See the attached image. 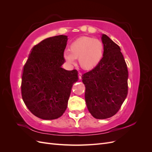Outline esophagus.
Wrapping results in <instances>:
<instances>
[{
    "instance_id": "34e87169",
    "label": "esophagus",
    "mask_w": 152,
    "mask_h": 152,
    "mask_svg": "<svg viewBox=\"0 0 152 152\" xmlns=\"http://www.w3.org/2000/svg\"><path fill=\"white\" fill-rule=\"evenodd\" d=\"M82 74L81 73H79V79H82Z\"/></svg>"
}]
</instances>
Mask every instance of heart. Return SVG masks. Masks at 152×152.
Masks as SVG:
<instances>
[{
  "instance_id": "b5f03b06",
  "label": "heart",
  "mask_w": 152,
  "mask_h": 152,
  "mask_svg": "<svg viewBox=\"0 0 152 152\" xmlns=\"http://www.w3.org/2000/svg\"><path fill=\"white\" fill-rule=\"evenodd\" d=\"M104 54V45L102 40L90 37H82L70 44L68 50L64 53V58L69 64L78 59L80 66L91 70L102 61Z\"/></svg>"
}]
</instances>
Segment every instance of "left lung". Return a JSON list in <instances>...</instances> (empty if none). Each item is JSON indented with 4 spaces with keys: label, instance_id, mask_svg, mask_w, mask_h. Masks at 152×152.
<instances>
[{
    "label": "left lung",
    "instance_id": "1",
    "mask_svg": "<svg viewBox=\"0 0 152 152\" xmlns=\"http://www.w3.org/2000/svg\"><path fill=\"white\" fill-rule=\"evenodd\" d=\"M102 40L104 45L102 61L82 77L87 109L97 119L115 115L128 92L127 66L120 47L105 34Z\"/></svg>",
    "mask_w": 152,
    "mask_h": 152
}]
</instances>
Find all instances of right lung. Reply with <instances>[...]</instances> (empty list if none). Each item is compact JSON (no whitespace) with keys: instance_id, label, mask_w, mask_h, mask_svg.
Here are the masks:
<instances>
[{"instance_id":"obj_1","label":"right lung","mask_w":152,"mask_h":152,"mask_svg":"<svg viewBox=\"0 0 152 152\" xmlns=\"http://www.w3.org/2000/svg\"><path fill=\"white\" fill-rule=\"evenodd\" d=\"M68 37L58 35L41 41L31 49L23 66L21 81L23 100L35 116L44 120L60 117L67 108L76 70L61 68Z\"/></svg>"}]
</instances>
